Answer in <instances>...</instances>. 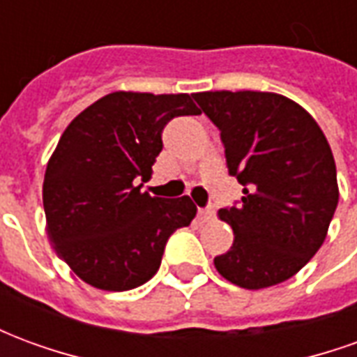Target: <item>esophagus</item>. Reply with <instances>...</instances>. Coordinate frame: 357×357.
Here are the masks:
<instances>
[{
  "instance_id": "1",
  "label": "esophagus",
  "mask_w": 357,
  "mask_h": 357,
  "mask_svg": "<svg viewBox=\"0 0 357 357\" xmlns=\"http://www.w3.org/2000/svg\"><path fill=\"white\" fill-rule=\"evenodd\" d=\"M214 208L212 206H206V208H199V218H201V222H210L212 218H214Z\"/></svg>"
}]
</instances>
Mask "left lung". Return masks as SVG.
<instances>
[{
    "label": "left lung",
    "instance_id": "left-lung-1",
    "mask_svg": "<svg viewBox=\"0 0 357 357\" xmlns=\"http://www.w3.org/2000/svg\"><path fill=\"white\" fill-rule=\"evenodd\" d=\"M193 99L220 130L229 176L245 187L237 206L218 212L235 241L214 266L243 289L283 283L319 250L337 210L329 143L314 118L283 95L204 91Z\"/></svg>",
    "mask_w": 357,
    "mask_h": 357
}]
</instances>
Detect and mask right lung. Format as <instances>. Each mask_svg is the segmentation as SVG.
Wrapping results in <instances>:
<instances>
[{
	"label": "right lung",
	"mask_w": 357,
	"mask_h": 357,
	"mask_svg": "<svg viewBox=\"0 0 357 357\" xmlns=\"http://www.w3.org/2000/svg\"><path fill=\"white\" fill-rule=\"evenodd\" d=\"M193 95L114 91L68 124L43 179L47 233L82 281L102 291L147 283L170 235L197 214L189 197L143 193L164 126L201 114Z\"/></svg>",
	"instance_id": "obj_1"
}]
</instances>
